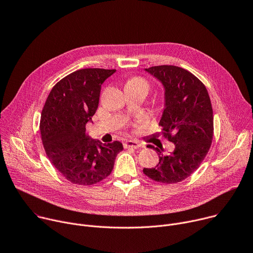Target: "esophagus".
<instances>
[{
  "instance_id": "1",
  "label": "esophagus",
  "mask_w": 253,
  "mask_h": 253,
  "mask_svg": "<svg viewBox=\"0 0 253 253\" xmlns=\"http://www.w3.org/2000/svg\"><path fill=\"white\" fill-rule=\"evenodd\" d=\"M124 147L125 148H134V149H137L139 147H141V143L135 141V140H127L124 142Z\"/></svg>"
}]
</instances>
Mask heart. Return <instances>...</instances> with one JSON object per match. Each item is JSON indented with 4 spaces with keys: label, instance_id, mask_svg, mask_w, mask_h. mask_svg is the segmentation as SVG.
<instances>
[{
    "label": "heart",
    "instance_id": "b5f03b06",
    "mask_svg": "<svg viewBox=\"0 0 253 253\" xmlns=\"http://www.w3.org/2000/svg\"><path fill=\"white\" fill-rule=\"evenodd\" d=\"M127 84H131V85H138V86H142V87H145V88H148V84L147 82L144 80L143 78H140V77H133L131 78Z\"/></svg>",
    "mask_w": 253,
    "mask_h": 253
}]
</instances>
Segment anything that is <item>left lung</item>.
Returning a JSON list of instances; mask_svg holds the SVG:
<instances>
[{
    "instance_id": "obj_1",
    "label": "left lung",
    "mask_w": 253,
    "mask_h": 253,
    "mask_svg": "<svg viewBox=\"0 0 253 253\" xmlns=\"http://www.w3.org/2000/svg\"><path fill=\"white\" fill-rule=\"evenodd\" d=\"M158 80L164 89V109L159 126L174 150L159 155L154 168L143 172L160 183H177L190 176L209 151L213 137V111L207 89L190 72L176 66H155L144 69Z\"/></svg>"
}]
</instances>
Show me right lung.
Here are the masks:
<instances>
[{"label":"right lung","instance_id":"obj_1","mask_svg":"<svg viewBox=\"0 0 253 253\" xmlns=\"http://www.w3.org/2000/svg\"><path fill=\"white\" fill-rule=\"evenodd\" d=\"M116 72L89 68L73 72L51 90L42 111L40 130L47 156L70 182L93 185L109 176L123 145L104 144L86 135L101 86Z\"/></svg>","mask_w":253,"mask_h":253}]
</instances>
